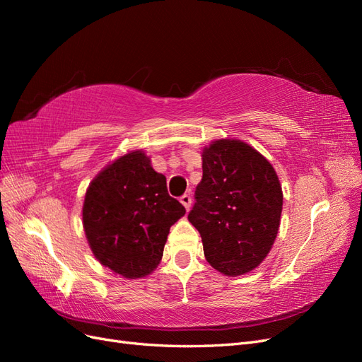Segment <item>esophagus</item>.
Here are the masks:
<instances>
[{"label":"esophagus","instance_id":"obj_1","mask_svg":"<svg viewBox=\"0 0 362 362\" xmlns=\"http://www.w3.org/2000/svg\"><path fill=\"white\" fill-rule=\"evenodd\" d=\"M180 202L185 206V210H190V206H192V196L190 194H182L181 198H180Z\"/></svg>","mask_w":362,"mask_h":362}]
</instances>
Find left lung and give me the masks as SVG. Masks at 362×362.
<instances>
[{"label": "left lung", "mask_w": 362, "mask_h": 362, "mask_svg": "<svg viewBox=\"0 0 362 362\" xmlns=\"http://www.w3.org/2000/svg\"><path fill=\"white\" fill-rule=\"evenodd\" d=\"M281 211L278 175L258 151L229 139L204 149L189 221L216 270L238 276L259 266L276 238Z\"/></svg>", "instance_id": "1"}]
</instances>
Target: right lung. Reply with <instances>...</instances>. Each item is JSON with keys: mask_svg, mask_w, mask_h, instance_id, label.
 Segmentation results:
<instances>
[{"mask_svg": "<svg viewBox=\"0 0 362 362\" xmlns=\"http://www.w3.org/2000/svg\"><path fill=\"white\" fill-rule=\"evenodd\" d=\"M185 208L141 151L117 158L86 192L83 225L96 259L117 275L146 276L163 257L170 226Z\"/></svg>", "mask_w": 362, "mask_h": 362, "instance_id": "obj_1", "label": "right lung"}]
</instances>
